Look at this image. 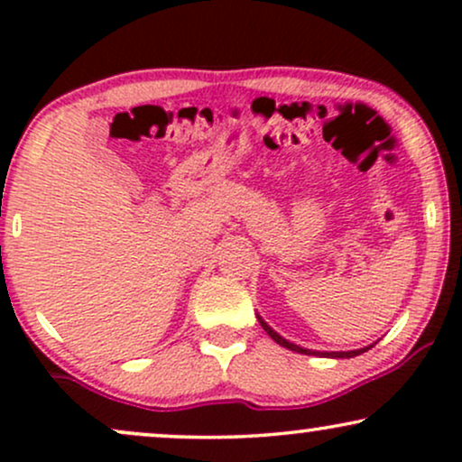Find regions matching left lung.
<instances>
[{
  "mask_svg": "<svg viewBox=\"0 0 462 462\" xmlns=\"http://www.w3.org/2000/svg\"><path fill=\"white\" fill-rule=\"evenodd\" d=\"M256 317H258V321H261L263 330L267 332L269 337H272L273 341L278 343V346H282V347H286V349H291V352H298V354H309V356H326V358H354V356H358V354L367 352V349H371V347L375 346V343H371V346H367V347H360V349H349V352H315V349H306V347H300V346H295V343L286 341V338H284V337H280V334L275 332L273 328L269 326V323L264 321L261 315H256Z\"/></svg>",
  "mask_w": 462,
  "mask_h": 462,
  "instance_id": "left-lung-1",
  "label": "left lung"
}]
</instances>
